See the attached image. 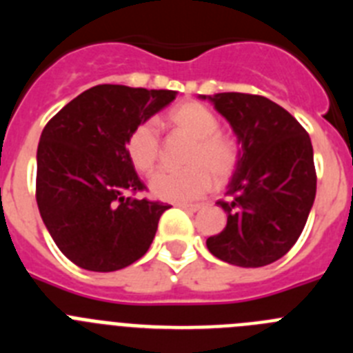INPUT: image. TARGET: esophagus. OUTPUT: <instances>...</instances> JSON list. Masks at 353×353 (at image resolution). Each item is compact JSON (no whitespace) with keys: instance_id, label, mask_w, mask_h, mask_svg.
Returning <instances> with one entry per match:
<instances>
[{"instance_id":"34e87169","label":"esophagus","mask_w":353,"mask_h":353,"mask_svg":"<svg viewBox=\"0 0 353 353\" xmlns=\"http://www.w3.org/2000/svg\"><path fill=\"white\" fill-rule=\"evenodd\" d=\"M179 207L187 212H198L203 208V203H179Z\"/></svg>"}]
</instances>
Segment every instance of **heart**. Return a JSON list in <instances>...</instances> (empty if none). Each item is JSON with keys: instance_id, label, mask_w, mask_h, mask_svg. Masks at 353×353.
Listing matches in <instances>:
<instances>
[{"instance_id": "obj_1", "label": "heart", "mask_w": 353, "mask_h": 353, "mask_svg": "<svg viewBox=\"0 0 353 353\" xmlns=\"http://www.w3.org/2000/svg\"><path fill=\"white\" fill-rule=\"evenodd\" d=\"M170 125L192 138L185 157V170L159 171L150 191L164 201H192L207 194L215 183L232 179L239 164V146L219 132V120L199 102H183L168 113ZM127 154L139 173L150 174L161 159V138L152 121H143L127 139Z\"/></svg>"}]
</instances>
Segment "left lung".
<instances>
[{"label":"left lung","mask_w":353,"mask_h":353,"mask_svg":"<svg viewBox=\"0 0 353 353\" xmlns=\"http://www.w3.org/2000/svg\"><path fill=\"white\" fill-rule=\"evenodd\" d=\"M232 125L239 164L228 183L226 228L208 236L215 258L236 267H265L292 249L316 194L310 134L267 97L249 93L199 95Z\"/></svg>","instance_id":"8db88e82"}]
</instances>
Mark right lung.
Segmentation results:
<instances>
[{
	"mask_svg": "<svg viewBox=\"0 0 353 353\" xmlns=\"http://www.w3.org/2000/svg\"><path fill=\"white\" fill-rule=\"evenodd\" d=\"M174 97L173 90L99 84L43 127L37 205L56 245L81 269L113 272L148 251L170 205L125 196L146 189L127 154V139Z\"/></svg>",
	"mask_w": 353,
	"mask_h": 353,
	"instance_id": "1",
	"label": "right lung"
}]
</instances>
